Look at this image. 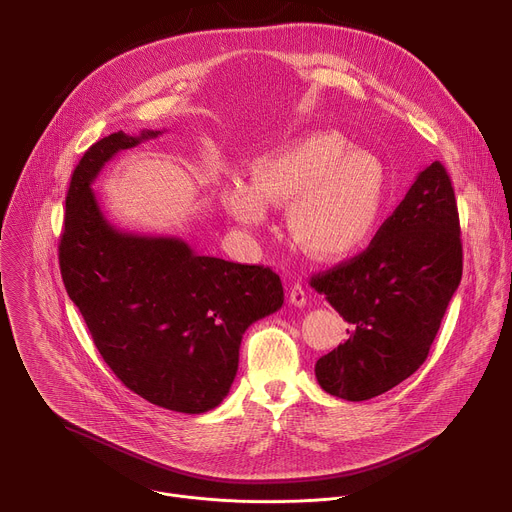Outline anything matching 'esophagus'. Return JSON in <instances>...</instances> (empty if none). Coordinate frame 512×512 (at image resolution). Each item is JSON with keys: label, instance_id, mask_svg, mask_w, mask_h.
<instances>
[{"label": "esophagus", "instance_id": "obj_1", "mask_svg": "<svg viewBox=\"0 0 512 512\" xmlns=\"http://www.w3.org/2000/svg\"><path fill=\"white\" fill-rule=\"evenodd\" d=\"M289 302L294 304V306H298V308L306 306V302H308V294H306V287H304L300 281L291 285V291H289Z\"/></svg>", "mask_w": 512, "mask_h": 512}]
</instances>
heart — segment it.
Wrapping results in <instances>:
<instances>
[{"mask_svg": "<svg viewBox=\"0 0 512 512\" xmlns=\"http://www.w3.org/2000/svg\"><path fill=\"white\" fill-rule=\"evenodd\" d=\"M330 131L310 133L259 156L251 174H229L218 198L233 221L261 225L271 204L287 206L296 243L316 259L352 255L375 235L387 200L383 162Z\"/></svg>", "mask_w": 512, "mask_h": 512, "instance_id": "1", "label": "heart"}]
</instances>
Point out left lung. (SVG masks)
<instances>
[{"label": "left lung", "instance_id": "1", "mask_svg": "<svg viewBox=\"0 0 512 512\" xmlns=\"http://www.w3.org/2000/svg\"><path fill=\"white\" fill-rule=\"evenodd\" d=\"M462 279L460 218L446 168L433 162L358 257L312 277L350 324L348 338L316 362L320 387L367 401L425 362Z\"/></svg>", "mask_w": 512, "mask_h": 512}]
</instances>
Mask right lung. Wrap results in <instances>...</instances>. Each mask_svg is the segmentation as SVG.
<instances>
[{
    "mask_svg": "<svg viewBox=\"0 0 512 512\" xmlns=\"http://www.w3.org/2000/svg\"><path fill=\"white\" fill-rule=\"evenodd\" d=\"M164 131L111 133L72 172L58 247L68 298L117 379L158 407L204 413L229 395L245 330L283 306L263 265L198 255L178 237L113 227L91 188L121 150Z\"/></svg>",
    "mask_w": 512,
    "mask_h": 512,
    "instance_id": "obj_1",
    "label": "right lung"
}]
</instances>
